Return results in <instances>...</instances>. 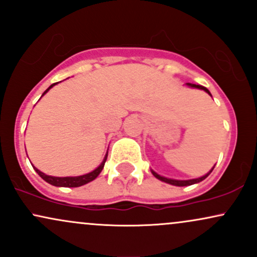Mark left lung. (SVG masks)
<instances>
[{"label":"left lung","instance_id":"left-lung-1","mask_svg":"<svg viewBox=\"0 0 257 257\" xmlns=\"http://www.w3.org/2000/svg\"><path fill=\"white\" fill-rule=\"evenodd\" d=\"M187 85H190V87H193V88H198V89H203V90H205L206 93H208L209 95L211 96L210 91H209L208 89H206L205 87H203V85H199V84H192V83H187ZM213 169H214V168H213ZM213 169H211L210 172H209L208 174H206V175L202 176V178H198V179H192V180H173V179H168V178H164V176L158 175V174L153 172V170H152V174H153V175H155L156 178H157L158 180H161V181L167 182V184H170V185H174V186H190V185H193V184H198V182L203 181V180H204L205 178H208V175H209V174H210L211 172H213Z\"/></svg>","mask_w":257,"mask_h":257}]
</instances>
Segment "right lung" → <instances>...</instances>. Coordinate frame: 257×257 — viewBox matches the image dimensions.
<instances>
[{
    "label": "right lung",
    "mask_w": 257,
    "mask_h": 257,
    "mask_svg": "<svg viewBox=\"0 0 257 257\" xmlns=\"http://www.w3.org/2000/svg\"><path fill=\"white\" fill-rule=\"evenodd\" d=\"M54 84H52L51 87L48 88V89L44 91L42 95H44V94H46L47 91L51 89V88ZM106 159H107V153H106L104 161H102V163L100 164V166L96 168L95 170H93L91 173H88V174H85V175H81V176H67V178H57V176L46 175V174L40 172V170L36 169V168H35V170H36V173L44 180V181H47L48 184H51L53 186H58V187H79V186L85 185V184H88V182L93 181V180L95 179L100 173H101L102 168H104V166H105Z\"/></svg>",
    "instance_id": "right-lung-1"
}]
</instances>
